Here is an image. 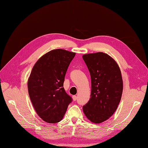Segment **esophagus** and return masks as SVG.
I'll return each instance as SVG.
<instances>
[{"label":"esophagus","mask_w":148,"mask_h":148,"mask_svg":"<svg viewBox=\"0 0 148 148\" xmlns=\"http://www.w3.org/2000/svg\"><path fill=\"white\" fill-rule=\"evenodd\" d=\"M72 100H73L74 101H76V100H77V97L76 95L72 96Z\"/></svg>","instance_id":"esophagus-1"}]
</instances>
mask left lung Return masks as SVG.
<instances>
[{
	"mask_svg": "<svg viewBox=\"0 0 148 148\" xmlns=\"http://www.w3.org/2000/svg\"><path fill=\"white\" fill-rule=\"evenodd\" d=\"M92 82L90 99L83 107L93 123H101L114 114L121 99L123 83L121 70L111 56L103 52L83 55Z\"/></svg>",
	"mask_w": 148,
	"mask_h": 148,
	"instance_id": "1",
	"label": "left lung"
}]
</instances>
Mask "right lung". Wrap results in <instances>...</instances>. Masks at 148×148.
<instances>
[{
	"label": "right lung",
	"mask_w": 148,
	"mask_h": 148,
	"mask_svg": "<svg viewBox=\"0 0 148 148\" xmlns=\"http://www.w3.org/2000/svg\"><path fill=\"white\" fill-rule=\"evenodd\" d=\"M76 53L53 49L36 63L28 79V91L37 114L49 123L60 121L72 101L64 88L65 76Z\"/></svg>",
	"instance_id": "add662e5"
}]
</instances>
